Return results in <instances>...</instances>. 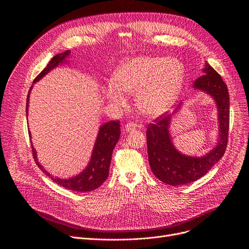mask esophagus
<instances>
[{
	"mask_svg": "<svg viewBox=\"0 0 249 249\" xmlns=\"http://www.w3.org/2000/svg\"><path fill=\"white\" fill-rule=\"evenodd\" d=\"M136 128H137V124L133 123V122H129L125 125V130L127 132H133L136 130Z\"/></svg>",
	"mask_w": 249,
	"mask_h": 249,
	"instance_id": "34e87169",
	"label": "esophagus"
}]
</instances>
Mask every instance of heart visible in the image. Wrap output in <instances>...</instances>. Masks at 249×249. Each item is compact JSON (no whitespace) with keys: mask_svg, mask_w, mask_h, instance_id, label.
<instances>
[{"mask_svg":"<svg viewBox=\"0 0 249 249\" xmlns=\"http://www.w3.org/2000/svg\"><path fill=\"white\" fill-rule=\"evenodd\" d=\"M184 83V67L172 57L138 56L120 64L113 74L112 85L105 89L113 105L124 106L123 94L136 93L138 108L150 116L167 111L178 98Z\"/></svg>","mask_w":249,"mask_h":249,"instance_id":"heart-1","label":"heart"}]
</instances>
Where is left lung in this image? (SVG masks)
Returning <instances> with one entry per match:
<instances>
[{"label": "left lung", "mask_w": 249, "mask_h": 249, "mask_svg": "<svg viewBox=\"0 0 249 249\" xmlns=\"http://www.w3.org/2000/svg\"><path fill=\"white\" fill-rule=\"evenodd\" d=\"M193 88L207 92L216 101L220 129L215 148L199 158L185 156L175 149L168 128L172 114L181 108L182 102L178 104L172 114H164L157 118L155 123L148 125L147 129L151 169L160 181L172 186L188 184L201 178L223 158L227 149L230 126V95L227 85L206 62L203 76L194 82Z\"/></svg>", "instance_id": "obj_1"}]
</instances>
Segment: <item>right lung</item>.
I'll return each instance as SVG.
<instances>
[{
  "mask_svg": "<svg viewBox=\"0 0 249 249\" xmlns=\"http://www.w3.org/2000/svg\"><path fill=\"white\" fill-rule=\"evenodd\" d=\"M70 54H71V51L67 50L63 53H60V54H57L56 56H54L50 60V62L46 66V68L36 78L34 79L33 84H35L40 79H42L47 73H49L52 69L56 68L59 64H62L66 60V58H68V56ZM31 89H32V87L30 88L29 92L27 94V98H26V116L28 114L27 113L28 112V101H29V94H30ZM29 137H31L30 132H29ZM119 137H120L119 121H109L107 123L103 124L102 126H100L96 141L94 143L90 161L89 162L86 169H84V171H82L80 174H78L74 177H71V178H69V179H61V178L54 177L50 173H48L43 168V166L39 163L37 157H36V151H35V149L31 145L32 155H33V159H34L35 162H36V164L38 165V167H40V169L47 176L50 177V178L53 180V182L57 183L58 185L64 187L66 189H70V190H73L76 192H89V191H92V190L98 188L106 179H107L108 173H109V166H110V162H111L112 152H113L114 147L117 144Z\"/></svg>",
  "mask_w": 249,
  "mask_h": 249,
  "instance_id": "right-lung-1",
  "label": "right lung"
}]
</instances>
